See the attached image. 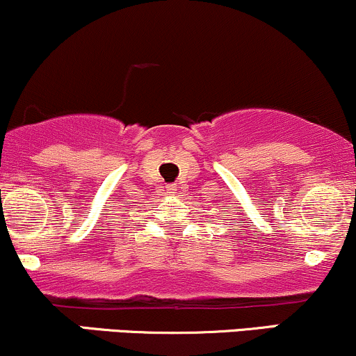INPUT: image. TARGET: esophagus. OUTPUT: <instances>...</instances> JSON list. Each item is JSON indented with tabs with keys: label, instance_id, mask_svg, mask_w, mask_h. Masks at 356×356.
<instances>
[{
	"label": "esophagus",
	"instance_id": "1",
	"mask_svg": "<svg viewBox=\"0 0 356 356\" xmlns=\"http://www.w3.org/2000/svg\"><path fill=\"white\" fill-rule=\"evenodd\" d=\"M175 191H177V187H175V184H169V186H167V192H169V194H174Z\"/></svg>",
	"mask_w": 356,
	"mask_h": 356
}]
</instances>
